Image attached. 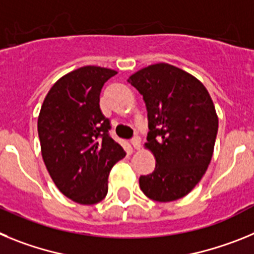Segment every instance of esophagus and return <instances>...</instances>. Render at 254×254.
<instances>
[{"label":"esophagus","mask_w":254,"mask_h":254,"mask_svg":"<svg viewBox=\"0 0 254 254\" xmlns=\"http://www.w3.org/2000/svg\"><path fill=\"white\" fill-rule=\"evenodd\" d=\"M131 143H132V146H133L134 149L138 150L141 147V138L138 137V136H134V137L131 140Z\"/></svg>","instance_id":"1"}]
</instances>
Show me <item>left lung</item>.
<instances>
[{
  "mask_svg": "<svg viewBox=\"0 0 254 254\" xmlns=\"http://www.w3.org/2000/svg\"><path fill=\"white\" fill-rule=\"evenodd\" d=\"M146 104L149 133L145 147L154 155L151 174L140 177L145 196L170 202L185 197L207 170L219 118L198 78L169 64L141 68L127 80Z\"/></svg>",
  "mask_w": 254,
  "mask_h": 254,
  "instance_id": "8db88e82",
  "label": "left lung"
}]
</instances>
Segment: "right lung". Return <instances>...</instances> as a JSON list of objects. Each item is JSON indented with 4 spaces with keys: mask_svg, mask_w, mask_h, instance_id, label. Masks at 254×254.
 I'll return each mask as SVG.
<instances>
[{
    "mask_svg": "<svg viewBox=\"0 0 254 254\" xmlns=\"http://www.w3.org/2000/svg\"><path fill=\"white\" fill-rule=\"evenodd\" d=\"M117 71L99 66L73 69L51 87L38 117L44 164L60 192L80 205H95L108 193V177L126 156L109 134L100 91Z\"/></svg>",
    "mask_w": 254,
    "mask_h": 254,
    "instance_id": "right-lung-1",
    "label": "right lung"
}]
</instances>
